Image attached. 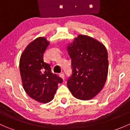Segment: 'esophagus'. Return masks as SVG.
Listing matches in <instances>:
<instances>
[{
	"label": "esophagus",
	"instance_id": "1",
	"mask_svg": "<svg viewBox=\"0 0 130 130\" xmlns=\"http://www.w3.org/2000/svg\"><path fill=\"white\" fill-rule=\"evenodd\" d=\"M59 75H60V77H61L62 79L65 78V75H64V73H60Z\"/></svg>",
	"mask_w": 130,
	"mask_h": 130
}]
</instances>
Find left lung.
<instances>
[{
  "label": "left lung",
  "instance_id": "obj_1",
  "mask_svg": "<svg viewBox=\"0 0 130 130\" xmlns=\"http://www.w3.org/2000/svg\"><path fill=\"white\" fill-rule=\"evenodd\" d=\"M72 75L67 86L74 97L88 100L103 88L108 71V52L104 45L88 35H79L67 46Z\"/></svg>",
  "mask_w": 130,
  "mask_h": 130
}]
</instances>
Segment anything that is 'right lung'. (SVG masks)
I'll return each instance as SVG.
<instances>
[{
  "instance_id": "1",
  "label": "right lung",
  "mask_w": 130,
  "mask_h": 130,
  "mask_svg": "<svg viewBox=\"0 0 130 130\" xmlns=\"http://www.w3.org/2000/svg\"><path fill=\"white\" fill-rule=\"evenodd\" d=\"M48 45L46 38H37L27 46L19 62L24 90L32 99L43 103L54 99L58 84L63 82L52 73L50 65L43 60V54Z\"/></svg>"
}]
</instances>
